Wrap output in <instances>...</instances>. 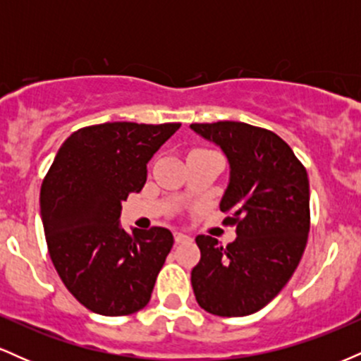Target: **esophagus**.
Here are the masks:
<instances>
[{
    "instance_id": "34e87169",
    "label": "esophagus",
    "mask_w": 361,
    "mask_h": 361,
    "mask_svg": "<svg viewBox=\"0 0 361 361\" xmlns=\"http://www.w3.org/2000/svg\"><path fill=\"white\" fill-rule=\"evenodd\" d=\"M175 241H176V244L186 243V241H190V235H186L183 233H175Z\"/></svg>"
}]
</instances>
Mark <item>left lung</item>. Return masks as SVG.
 <instances>
[{"label": "left lung", "mask_w": 361, "mask_h": 361, "mask_svg": "<svg viewBox=\"0 0 361 361\" xmlns=\"http://www.w3.org/2000/svg\"><path fill=\"white\" fill-rule=\"evenodd\" d=\"M190 127L229 159L221 210L238 234L227 246L197 235L202 256L192 270L195 299L214 316H250L279 295L304 255L310 229L307 171L267 128L231 120Z\"/></svg>", "instance_id": "left-lung-1"}]
</instances>
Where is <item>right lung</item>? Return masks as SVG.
Segmentation results:
<instances>
[{"mask_svg":"<svg viewBox=\"0 0 361 361\" xmlns=\"http://www.w3.org/2000/svg\"><path fill=\"white\" fill-rule=\"evenodd\" d=\"M181 123L106 122L62 144L40 188V215L54 268L91 312L128 316L151 299L173 247L164 227L127 233L122 200L139 193L147 161Z\"/></svg>","mask_w":361,"mask_h":361,"instance_id":"1","label":"right lung"}]
</instances>
